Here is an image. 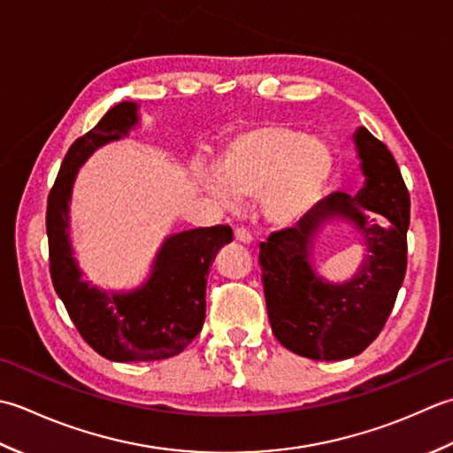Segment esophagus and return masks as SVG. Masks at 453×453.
Here are the masks:
<instances>
[{
  "label": "esophagus",
  "instance_id": "1",
  "mask_svg": "<svg viewBox=\"0 0 453 453\" xmlns=\"http://www.w3.org/2000/svg\"><path fill=\"white\" fill-rule=\"evenodd\" d=\"M234 240L240 244H250L254 238L250 234V230L244 228V226H238V228H234Z\"/></svg>",
  "mask_w": 453,
  "mask_h": 453
}]
</instances>
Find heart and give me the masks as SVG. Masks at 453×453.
I'll return each mask as SVG.
<instances>
[{"mask_svg":"<svg viewBox=\"0 0 453 453\" xmlns=\"http://www.w3.org/2000/svg\"><path fill=\"white\" fill-rule=\"evenodd\" d=\"M215 173L217 180L199 173L209 196L223 205L264 196L267 219L288 226L325 199L334 175V156L319 138L272 123L236 134L220 154Z\"/></svg>","mask_w":453,"mask_h":453,"instance_id":"1","label":"heart"}]
</instances>
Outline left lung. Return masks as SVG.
Instances as JSON below:
<instances>
[{
    "mask_svg": "<svg viewBox=\"0 0 453 453\" xmlns=\"http://www.w3.org/2000/svg\"><path fill=\"white\" fill-rule=\"evenodd\" d=\"M356 149L365 175L356 196L332 193L291 228L260 242L262 283L275 338L309 359L336 362L362 354L389 319L407 272L411 199L389 149L359 127ZM390 220L374 223V215ZM332 218L348 219L368 254L349 282L330 284L311 270L310 250L318 228Z\"/></svg>",
    "mask_w": 453,
    "mask_h": 453,
    "instance_id": "1",
    "label": "left lung"
}]
</instances>
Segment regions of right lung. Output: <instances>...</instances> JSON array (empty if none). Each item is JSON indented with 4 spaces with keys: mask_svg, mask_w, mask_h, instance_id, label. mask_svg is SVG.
Here are the masks:
<instances>
[{
    "mask_svg": "<svg viewBox=\"0 0 453 453\" xmlns=\"http://www.w3.org/2000/svg\"><path fill=\"white\" fill-rule=\"evenodd\" d=\"M138 105L111 107L89 133L64 156L46 205L50 278L81 338L111 362H154L178 356L205 320L209 267L220 248L233 242V228L217 225L183 230L164 240L152 273L128 293H107L89 285L70 244V197L80 165L99 146L119 141L138 123Z\"/></svg>",
    "mask_w": 453,
    "mask_h": 453,
    "instance_id": "right-lung-1",
    "label": "right lung"
}]
</instances>
